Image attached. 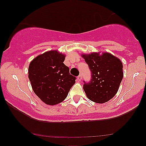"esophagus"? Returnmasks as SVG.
<instances>
[{
	"mask_svg": "<svg viewBox=\"0 0 146 146\" xmlns=\"http://www.w3.org/2000/svg\"><path fill=\"white\" fill-rule=\"evenodd\" d=\"M82 79V75H79L78 77V80H79V81H81Z\"/></svg>",
	"mask_w": 146,
	"mask_h": 146,
	"instance_id": "obj_1",
	"label": "esophagus"
}]
</instances>
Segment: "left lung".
<instances>
[{"instance_id": "1", "label": "left lung", "mask_w": 146, "mask_h": 146, "mask_svg": "<svg viewBox=\"0 0 146 146\" xmlns=\"http://www.w3.org/2000/svg\"><path fill=\"white\" fill-rule=\"evenodd\" d=\"M82 57L91 72L89 82L84 81L87 98L95 103H105L116 95L123 79L121 60L109 53H92Z\"/></svg>"}]
</instances>
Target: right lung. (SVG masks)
<instances>
[{"label": "right lung", "mask_w": 146, "mask_h": 146, "mask_svg": "<svg viewBox=\"0 0 146 146\" xmlns=\"http://www.w3.org/2000/svg\"><path fill=\"white\" fill-rule=\"evenodd\" d=\"M64 59V54L50 51L30 63L28 71L33 90L46 104L56 105L64 100L75 82L76 78L63 63Z\"/></svg>", "instance_id": "obj_1"}]
</instances>
